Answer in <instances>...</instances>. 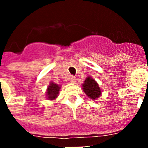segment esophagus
<instances>
[{"label":"esophagus","mask_w":148,"mask_h":148,"mask_svg":"<svg viewBox=\"0 0 148 148\" xmlns=\"http://www.w3.org/2000/svg\"><path fill=\"white\" fill-rule=\"evenodd\" d=\"M76 81H77V79L75 77H74V76L71 77V78H70V82H71V83L74 84L75 82H76Z\"/></svg>","instance_id":"obj_1"}]
</instances>
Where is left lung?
<instances>
[{
    "instance_id": "left-lung-1",
    "label": "left lung",
    "mask_w": 148,
    "mask_h": 148,
    "mask_svg": "<svg viewBox=\"0 0 148 148\" xmlns=\"http://www.w3.org/2000/svg\"><path fill=\"white\" fill-rule=\"evenodd\" d=\"M83 90L89 98L96 100L101 95V90L99 88L97 81H95L91 77H88L82 84Z\"/></svg>"
}]
</instances>
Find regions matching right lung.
<instances>
[{
    "label": "right lung",
    "instance_id": "obj_1",
    "mask_svg": "<svg viewBox=\"0 0 148 148\" xmlns=\"http://www.w3.org/2000/svg\"><path fill=\"white\" fill-rule=\"evenodd\" d=\"M60 86L53 82H51L47 89V98L48 100H54L58 97L59 91H60Z\"/></svg>",
    "mask_w": 148,
    "mask_h": 148
}]
</instances>
